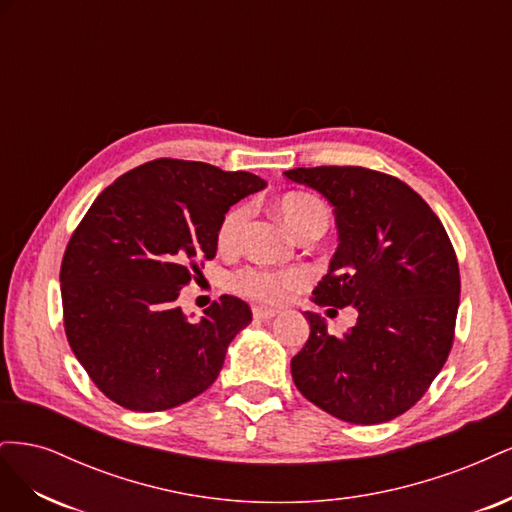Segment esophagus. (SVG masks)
I'll return each mask as SVG.
<instances>
[{"label": "esophagus", "mask_w": 512, "mask_h": 512, "mask_svg": "<svg viewBox=\"0 0 512 512\" xmlns=\"http://www.w3.org/2000/svg\"><path fill=\"white\" fill-rule=\"evenodd\" d=\"M254 318L256 320H269V318H275L277 316V309H271V307H260V305H256L254 309Z\"/></svg>", "instance_id": "34e87169"}]
</instances>
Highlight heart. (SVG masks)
<instances>
[{
  "label": "heart",
  "mask_w": 512,
  "mask_h": 512,
  "mask_svg": "<svg viewBox=\"0 0 512 512\" xmlns=\"http://www.w3.org/2000/svg\"><path fill=\"white\" fill-rule=\"evenodd\" d=\"M247 211L245 205H239L230 209L220 226L218 241L228 250V247H235L243 235V228L247 224ZM280 215L286 222V226L297 235V230L307 224L312 218H329L327 209L320 203L318 198L307 196V194H288L280 203ZM307 282V273L301 269H288V271H271V269H260L250 267L239 271L232 277V286L243 297H250L254 301L262 303H282L292 290L301 288Z\"/></svg>",
  "instance_id": "b5f03b06"
}]
</instances>
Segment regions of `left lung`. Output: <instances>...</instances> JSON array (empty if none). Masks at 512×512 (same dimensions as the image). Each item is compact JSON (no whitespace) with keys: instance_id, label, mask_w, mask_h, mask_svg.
<instances>
[{"instance_id":"8db88e82","label":"left lung","mask_w":512,"mask_h":512,"mask_svg":"<svg viewBox=\"0 0 512 512\" xmlns=\"http://www.w3.org/2000/svg\"><path fill=\"white\" fill-rule=\"evenodd\" d=\"M284 175L335 213L339 245L312 301L359 312L344 337L305 312L309 337L290 361L292 380L346 423L391 421L425 395L453 346L461 282L451 239L425 200L391 175L361 166Z\"/></svg>"}]
</instances>
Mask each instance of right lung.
Masks as SVG:
<instances>
[{
	"instance_id": "right-lung-1",
	"label": "right lung",
	"mask_w": 512,
	"mask_h": 512,
	"mask_svg": "<svg viewBox=\"0 0 512 512\" xmlns=\"http://www.w3.org/2000/svg\"><path fill=\"white\" fill-rule=\"evenodd\" d=\"M267 188L243 170L153 160L94 200L61 262L70 348L98 389L134 412L185 404L215 382L228 344L252 322L245 301L190 320L177 305L196 260H211L226 211Z\"/></svg>"
}]
</instances>
